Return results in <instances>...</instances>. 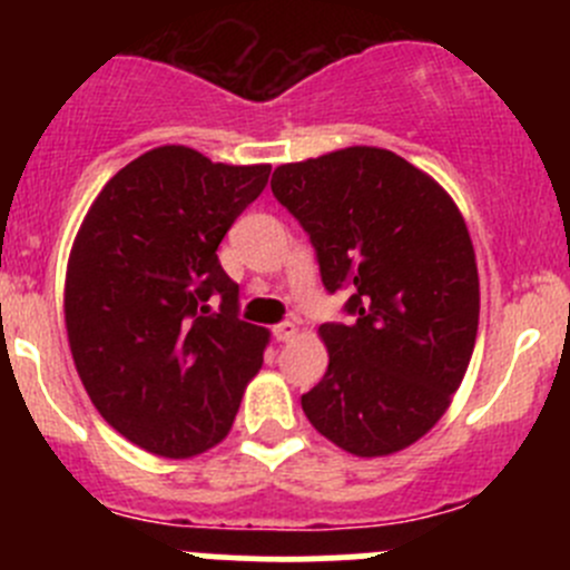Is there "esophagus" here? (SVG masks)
Wrapping results in <instances>:
<instances>
[{"instance_id":"34e87169","label":"esophagus","mask_w":570,"mask_h":570,"mask_svg":"<svg viewBox=\"0 0 570 570\" xmlns=\"http://www.w3.org/2000/svg\"><path fill=\"white\" fill-rule=\"evenodd\" d=\"M273 336L278 338V342H292V338L297 336V325L295 322H281V325L273 327Z\"/></svg>"}]
</instances>
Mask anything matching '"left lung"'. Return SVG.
Listing matches in <instances>:
<instances>
[{"label":"left lung","mask_w":570,"mask_h":570,"mask_svg":"<svg viewBox=\"0 0 570 570\" xmlns=\"http://www.w3.org/2000/svg\"><path fill=\"white\" fill-rule=\"evenodd\" d=\"M269 187L306 228L325 289H350L355 317L320 325L327 372L303 413L350 455H394L444 416L474 353L480 278L461 209L375 146L281 165Z\"/></svg>","instance_id":"obj_1"}]
</instances>
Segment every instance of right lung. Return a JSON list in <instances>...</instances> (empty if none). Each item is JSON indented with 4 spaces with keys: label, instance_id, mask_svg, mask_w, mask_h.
I'll list each match as a JSON object with an SVG mask.
<instances>
[{
    "label": "right lung",
    "instance_id": "1",
    "mask_svg": "<svg viewBox=\"0 0 570 570\" xmlns=\"http://www.w3.org/2000/svg\"><path fill=\"white\" fill-rule=\"evenodd\" d=\"M267 178L269 165L159 146L109 178L79 226L66 269L73 364L109 428L151 455L220 444L262 370L269 331L237 317L217 245Z\"/></svg>",
    "mask_w": 570,
    "mask_h": 570
}]
</instances>
